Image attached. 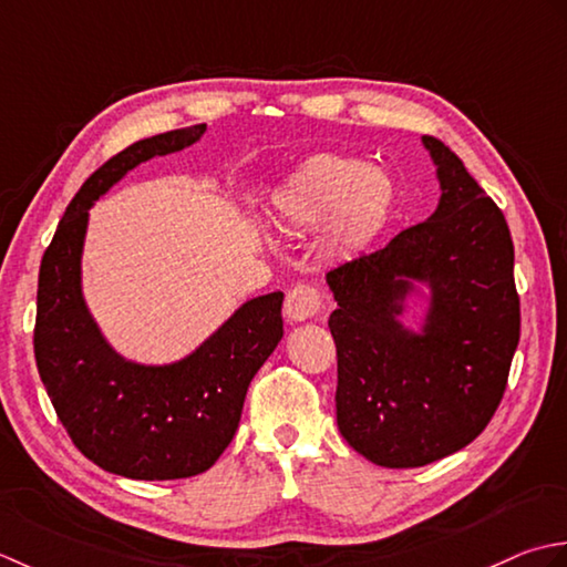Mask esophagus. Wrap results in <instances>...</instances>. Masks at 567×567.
<instances>
[{"label": "esophagus", "instance_id": "obj_1", "mask_svg": "<svg viewBox=\"0 0 567 567\" xmlns=\"http://www.w3.org/2000/svg\"><path fill=\"white\" fill-rule=\"evenodd\" d=\"M322 308V298L320 291L308 284H298L291 291L286 293V303H284V313L291 320H308L320 313Z\"/></svg>", "mask_w": 567, "mask_h": 567}]
</instances>
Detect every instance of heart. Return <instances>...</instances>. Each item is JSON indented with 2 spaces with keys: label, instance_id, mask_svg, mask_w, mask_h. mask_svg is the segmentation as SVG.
<instances>
[{
  "label": "heart",
  "instance_id": "1",
  "mask_svg": "<svg viewBox=\"0 0 567 567\" xmlns=\"http://www.w3.org/2000/svg\"><path fill=\"white\" fill-rule=\"evenodd\" d=\"M396 183L364 158L320 154L298 166L271 195L274 223L308 233L328 223V245L360 251L384 233L396 210Z\"/></svg>",
  "mask_w": 567,
  "mask_h": 567
}]
</instances>
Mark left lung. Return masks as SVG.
Here are the masks:
<instances>
[{
    "instance_id": "obj_1",
    "label": "left lung",
    "mask_w": 567,
    "mask_h": 567,
    "mask_svg": "<svg viewBox=\"0 0 567 567\" xmlns=\"http://www.w3.org/2000/svg\"><path fill=\"white\" fill-rule=\"evenodd\" d=\"M423 146L441 181L435 213L328 274L338 429L381 467H421L475 441L522 330L509 225L443 142ZM415 282L432 291L421 333L398 320Z\"/></svg>"
}]
</instances>
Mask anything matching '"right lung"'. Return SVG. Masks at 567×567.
<instances>
[{"instance_id":"1","label":"right lung","mask_w":567,"mask_h":567,"mask_svg":"<svg viewBox=\"0 0 567 567\" xmlns=\"http://www.w3.org/2000/svg\"><path fill=\"white\" fill-rule=\"evenodd\" d=\"M205 124L142 138L80 186L43 251L33 354L75 447L130 480H181L210 470L233 443L249 381L284 338V293L251 298L198 350L171 364L124 360L83 298L87 210L126 173L198 142Z\"/></svg>"}]
</instances>
